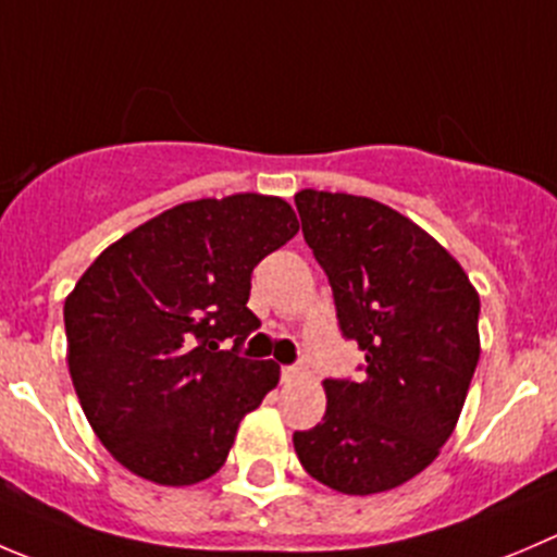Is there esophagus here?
I'll use <instances>...</instances> for the list:
<instances>
[{
  "label": "esophagus",
  "instance_id": "obj_1",
  "mask_svg": "<svg viewBox=\"0 0 557 557\" xmlns=\"http://www.w3.org/2000/svg\"><path fill=\"white\" fill-rule=\"evenodd\" d=\"M301 370H305V367L301 364H283V381H294V377H299L301 375Z\"/></svg>",
  "mask_w": 557,
  "mask_h": 557
}]
</instances>
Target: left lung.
I'll return each mask as SVG.
<instances>
[{"mask_svg": "<svg viewBox=\"0 0 557 557\" xmlns=\"http://www.w3.org/2000/svg\"><path fill=\"white\" fill-rule=\"evenodd\" d=\"M361 377H326L323 422L294 433L312 479L345 495L399 487L438 457L479 361V294L416 223L372 198L296 193Z\"/></svg>", "mask_w": 557, "mask_h": 557, "instance_id": "1", "label": "left lung"}]
</instances>
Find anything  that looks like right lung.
I'll return each instance as SVG.
<instances>
[{
  "mask_svg": "<svg viewBox=\"0 0 557 557\" xmlns=\"http://www.w3.org/2000/svg\"><path fill=\"white\" fill-rule=\"evenodd\" d=\"M296 231L283 198H203L138 225L86 269L64 301L70 375L127 471L182 487L223 468L245 413L280 381L274 361L239 356L261 326L250 274Z\"/></svg>",
  "mask_w": 557,
  "mask_h": 557,
  "instance_id": "obj_1",
  "label": "right lung"
}]
</instances>
